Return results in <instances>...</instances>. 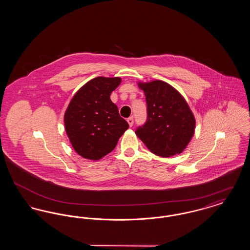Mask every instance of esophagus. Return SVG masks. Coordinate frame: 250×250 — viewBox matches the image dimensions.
Returning a JSON list of instances; mask_svg holds the SVG:
<instances>
[{
    "label": "esophagus",
    "instance_id": "esophagus-1",
    "mask_svg": "<svg viewBox=\"0 0 250 250\" xmlns=\"http://www.w3.org/2000/svg\"><path fill=\"white\" fill-rule=\"evenodd\" d=\"M127 123H128V125H129V126H132L133 125V124H134V119H133V117H129L128 119H127Z\"/></svg>",
    "mask_w": 250,
    "mask_h": 250
}]
</instances>
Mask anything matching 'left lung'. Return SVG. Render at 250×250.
<instances>
[{
  "instance_id": "obj_1",
  "label": "left lung",
  "mask_w": 250,
  "mask_h": 250,
  "mask_svg": "<svg viewBox=\"0 0 250 250\" xmlns=\"http://www.w3.org/2000/svg\"><path fill=\"white\" fill-rule=\"evenodd\" d=\"M145 94L147 120L137 136L156 155L181 154L194 135L196 121L187 101L176 89L162 81L139 83Z\"/></svg>"
}]
</instances>
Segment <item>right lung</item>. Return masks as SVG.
<instances>
[{"mask_svg": "<svg viewBox=\"0 0 250 250\" xmlns=\"http://www.w3.org/2000/svg\"><path fill=\"white\" fill-rule=\"evenodd\" d=\"M121 78L97 77L76 93L64 113V126L74 150L84 158L99 160L110 153L128 124L109 96Z\"/></svg>", "mask_w": 250, "mask_h": 250, "instance_id": "right-lung-1", "label": "right lung"}]
</instances>
